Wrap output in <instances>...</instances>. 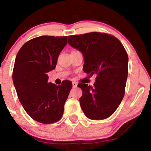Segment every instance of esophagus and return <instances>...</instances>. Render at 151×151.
<instances>
[{
  "instance_id": "obj_1",
  "label": "esophagus",
  "mask_w": 151,
  "mask_h": 151,
  "mask_svg": "<svg viewBox=\"0 0 151 151\" xmlns=\"http://www.w3.org/2000/svg\"><path fill=\"white\" fill-rule=\"evenodd\" d=\"M72 86H73L74 88H76L77 86V84L75 81H73V82H72Z\"/></svg>"
}]
</instances>
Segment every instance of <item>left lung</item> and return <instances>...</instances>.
I'll return each instance as SVG.
<instances>
[{"label":"left lung","mask_w":151,"mask_h":151,"mask_svg":"<svg viewBox=\"0 0 151 151\" xmlns=\"http://www.w3.org/2000/svg\"><path fill=\"white\" fill-rule=\"evenodd\" d=\"M68 43L82 53L84 72L96 75L93 86L78 84L82 90L79 99L87 118L101 120L111 116L120 105L128 77L129 58L116 37L104 32H92L67 37Z\"/></svg>","instance_id":"obj_1"}]
</instances>
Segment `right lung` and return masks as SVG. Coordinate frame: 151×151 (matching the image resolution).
I'll return each mask as SVG.
<instances>
[{
	"instance_id": "obj_1",
	"label": "right lung",
	"mask_w": 151,
	"mask_h": 151,
	"mask_svg": "<svg viewBox=\"0 0 151 151\" xmlns=\"http://www.w3.org/2000/svg\"><path fill=\"white\" fill-rule=\"evenodd\" d=\"M67 37L43 35L25 42L17 54L13 81L19 101L35 121L53 124L61 119L72 81L61 85L48 82L47 72L53 70L67 43Z\"/></svg>"
}]
</instances>
